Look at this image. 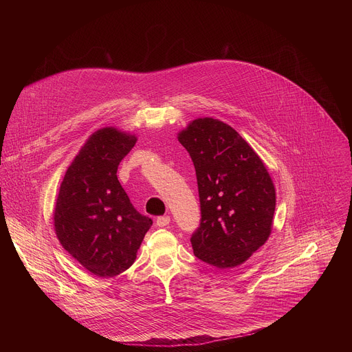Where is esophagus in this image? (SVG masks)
<instances>
[{
  "label": "esophagus",
  "instance_id": "obj_1",
  "mask_svg": "<svg viewBox=\"0 0 352 352\" xmlns=\"http://www.w3.org/2000/svg\"><path fill=\"white\" fill-rule=\"evenodd\" d=\"M156 224H157V227H166V226L170 224V217L168 216H160V217H157Z\"/></svg>",
  "mask_w": 352,
  "mask_h": 352
}]
</instances>
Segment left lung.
Here are the masks:
<instances>
[{
	"instance_id": "8db88e82",
	"label": "left lung",
	"mask_w": 352,
	"mask_h": 352,
	"mask_svg": "<svg viewBox=\"0 0 352 352\" xmlns=\"http://www.w3.org/2000/svg\"><path fill=\"white\" fill-rule=\"evenodd\" d=\"M197 179L200 224L193 254L219 269L242 265L267 241L276 189L261 160L230 125L197 118L178 133Z\"/></svg>"
}]
</instances>
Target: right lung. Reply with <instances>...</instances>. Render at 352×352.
I'll list each match as a JSON object with an SVG mask.
<instances>
[{"label": "right lung", "mask_w": 352, "mask_h": 352, "mask_svg": "<svg viewBox=\"0 0 352 352\" xmlns=\"http://www.w3.org/2000/svg\"><path fill=\"white\" fill-rule=\"evenodd\" d=\"M136 136L116 128L96 131L79 150L61 182L54 228L67 252L98 277H114L136 259L153 224L121 186L117 170Z\"/></svg>", "instance_id": "obj_1"}]
</instances>
